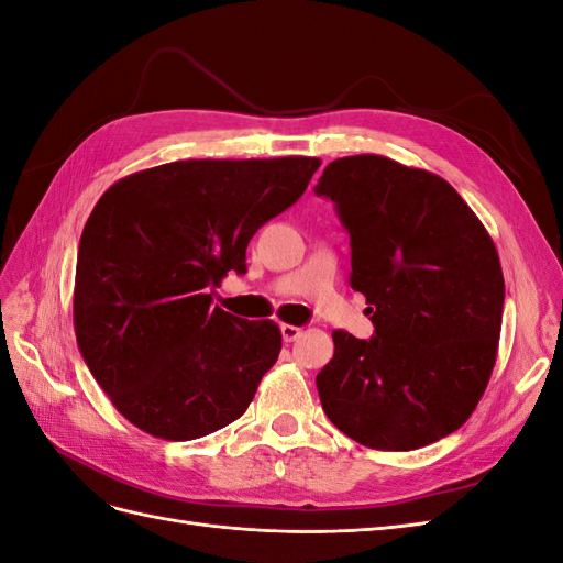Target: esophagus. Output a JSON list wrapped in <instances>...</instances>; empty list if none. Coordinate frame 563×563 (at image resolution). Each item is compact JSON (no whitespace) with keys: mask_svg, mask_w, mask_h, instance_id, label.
Instances as JSON below:
<instances>
[{"mask_svg":"<svg viewBox=\"0 0 563 563\" xmlns=\"http://www.w3.org/2000/svg\"><path fill=\"white\" fill-rule=\"evenodd\" d=\"M282 338H284V343H294V340L302 333L298 327H291V323H282Z\"/></svg>","mask_w":563,"mask_h":563,"instance_id":"obj_1","label":"esophagus"}]
</instances>
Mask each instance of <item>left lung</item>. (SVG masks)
I'll return each instance as SVG.
<instances>
[{
  "label": "left lung",
  "mask_w": 563,
  "mask_h": 563,
  "mask_svg": "<svg viewBox=\"0 0 563 563\" xmlns=\"http://www.w3.org/2000/svg\"><path fill=\"white\" fill-rule=\"evenodd\" d=\"M350 234V286L373 335L333 331L323 413L368 449L413 451L472 416L496 364L505 279L496 244L453 187L378 155L331 162L314 185Z\"/></svg>",
  "instance_id": "left-lung-1"
}]
</instances>
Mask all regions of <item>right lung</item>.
I'll use <instances>...</instances> for the list:
<instances>
[{
	"mask_svg": "<svg viewBox=\"0 0 563 563\" xmlns=\"http://www.w3.org/2000/svg\"><path fill=\"white\" fill-rule=\"evenodd\" d=\"M314 157L187 159L117 180L77 251L75 333L96 383L135 428L190 441L240 418L277 362L275 321L218 305L246 246L302 197Z\"/></svg>",
	"mask_w": 563,
	"mask_h": 563,
	"instance_id": "add662e5",
	"label": "right lung"
}]
</instances>
